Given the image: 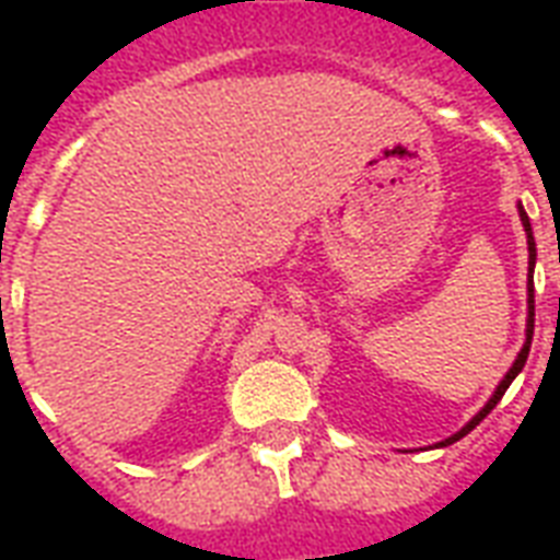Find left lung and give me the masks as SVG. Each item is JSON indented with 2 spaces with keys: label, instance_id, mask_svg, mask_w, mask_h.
Returning <instances> with one entry per match:
<instances>
[{
  "label": "left lung",
  "instance_id": "1",
  "mask_svg": "<svg viewBox=\"0 0 560 560\" xmlns=\"http://www.w3.org/2000/svg\"><path fill=\"white\" fill-rule=\"evenodd\" d=\"M517 209H521L523 229H526V244H529V281H526V290H529V316H526V342H523L521 354H517V360H514V363H512V369H509V372H505V377H503V381H500V386H497L494 395H491V398H488L486 407L479 409L477 416L470 418L468 424L462 427L459 433H453L451 439H444V442H439V447H447V444L459 442L462 435H468L470 430H474V427H477L479 421H482V418H486L488 412H491V409L497 407V400L503 398L505 389H509V386H512L514 377H517V374L523 372V366H526V358H529V349H532V334H535V281H532V272H535V255H538V249H535V235H532L529 214H526V211H523V206H517Z\"/></svg>",
  "mask_w": 560,
  "mask_h": 560
}]
</instances>
